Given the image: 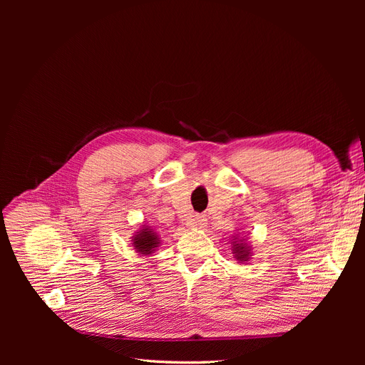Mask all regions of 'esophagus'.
I'll list each match as a JSON object with an SVG mask.
<instances>
[{
	"label": "esophagus",
	"mask_w": 365,
	"mask_h": 365,
	"mask_svg": "<svg viewBox=\"0 0 365 365\" xmlns=\"http://www.w3.org/2000/svg\"><path fill=\"white\" fill-rule=\"evenodd\" d=\"M195 226H197L198 229H204V227L207 226V217L198 215V216L195 217Z\"/></svg>",
	"instance_id": "34e87169"
}]
</instances>
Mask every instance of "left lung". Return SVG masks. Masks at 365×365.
Wrapping results in <instances>:
<instances>
[{
  "instance_id": "obj_1",
  "label": "left lung",
  "mask_w": 365,
  "mask_h": 365,
  "mask_svg": "<svg viewBox=\"0 0 365 365\" xmlns=\"http://www.w3.org/2000/svg\"><path fill=\"white\" fill-rule=\"evenodd\" d=\"M231 245H232V255L240 263L248 262V259L253 256L252 255V247L247 244V240L244 237H240V235L234 237Z\"/></svg>"
}]
</instances>
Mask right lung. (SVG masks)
<instances>
[{"label": "right lung", "instance_id": "1", "mask_svg": "<svg viewBox=\"0 0 365 365\" xmlns=\"http://www.w3.org/2000/svg\"><path fill=\"white\" fill-rule=\"evenodd\" d=\"M131 244L138 253L149 256L152 253H155L157 247H160L161 244V238L150 226L143 225L139 231L134 232V235L131 237Z\"/></svg>", "mask_w": 365, "mask_h": 365}]
</instances>
